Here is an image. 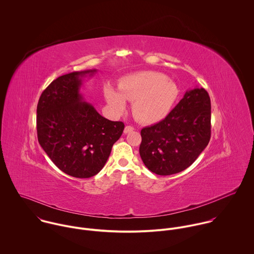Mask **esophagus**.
<instances>
[{
  "instance_id": "obj_1",
  "label": "esophagus",
  "mask_w": 254,
  "mask_h": 254,
  "mask_svg": "<svg viewBox=\"0 0 254 254\" xmlns=\"http://www.w3.org/2000/svg\"><path fill=\"white\" fill-rule=\"evenodd\" d=\"M134 130V128L132 126H126L124 129V134H128L130 132H132Z\"/></svg>"
}]
</instances>
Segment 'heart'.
I'll list each match as a JSON object with an SVG mask.
<instances>
[{"instance_id":"1","label":"heart","mask_w":254,"mask_h":254,"mask_svg":"<svg viewBox=\"0 0 254 254\" xmlns=\"http://www.w3.org/2000/svg\"><path fill=\"white\" fill-rule=\"evenodd\" d=\"M118 91L106 85L104 95L107 102L118 112L132 101L134 117L144 124H155L165 119L178 96L177 85L166 75L146 71L129 75L118 84Z\"/></svg>"}]
</instances>
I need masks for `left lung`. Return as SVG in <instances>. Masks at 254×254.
Wrapping results in <instances>:
<instances>
[{
  "instance_id": "left-lung-1",
  "label": "left lung",
  "mask_w": 254,
  "mask_h": 254,
  "mask_svg": "<svg viewBox=\"0 0 254 254\" xmlns=\"http://www.w3.org/2000/svg\"><path fill=\"white\" fill-rule=\"evenodd\" d=\"M140 156L159 175L178 173L190 167L211 137V100L203 87L185 92L183 98L159 123L141 131Z\"/></svg>"
}]
</instances>
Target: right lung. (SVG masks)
Masks as SVG:
<instances>
[{
    "mask_svg": "<svg viewBox=\"0 0 254 254\" xmlns=\"http://www.w3.org/2000/svg\"><path fill=\"white\" fill-rule=\"evenodd\" d=\"M96 69L72 72L54 80L37 104V137L47 156L63 172L78 178L97 174L106 164L124 123L101 116L81 92Z\"/></svg>",
    "mask_w": 254,
    "mask_h": 254,
    "instance_id": "add662e5",
    "label": "right lung"
}]
</instances>
